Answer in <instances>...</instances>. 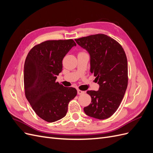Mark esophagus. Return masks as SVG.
Returning a JSON list of instances; mask_svg holds the SVG:
<instances>
[{
  "instance_id": "obj_1",
  "label": "esophagus",
  "mask_w": 153,
  "mask_h": 153,
  "mask_svg": "<svg viewBox=\"0 0 153 153\" xmlns=\"http://www.w3.org/2000/svg\"><path fill=\"white\" fill-rule=\"evenodd\" d=\"M77 92H78V94L80 95V94H84V93H85V91H81V90L78 89V90L77 91Z\"/></svg>"
}]
</instances>
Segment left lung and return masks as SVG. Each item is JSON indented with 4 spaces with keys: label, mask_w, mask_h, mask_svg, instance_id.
I'll return each instance as SVG.
<instances>
[{
    "label": "left lung",
    "mask_w": 153,
    "mask_h": 153,
    "mask_svg": "<svg viewBox=\"0 0 153 153\" xmlns=\"http://www.w3.org/2000/svg\"><path fill=\"white\" fill-rule=\"evenodd\" d=\"M75 40L89 53L90 71L96 77L100 85L98 91H87L91 97V103L84 107V112L96 119H107L116 112L127 89L126 53L117 41L103 34Z\"/></svg>",
    "instance_id": "left-lung-1"
}]
</instances>
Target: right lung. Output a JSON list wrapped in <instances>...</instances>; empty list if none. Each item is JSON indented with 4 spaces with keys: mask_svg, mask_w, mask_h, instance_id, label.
Listing matches in <instances>:
<instances>
[{
    "mask_svg": "<svg viewBox=\"0 0 153 153\" xmlns=\"http://www.w3.org/2000/svg\"><path fill=\"white\" fill-rule=\"evenodd\" d=\"M76 45L71 39L48 40L35 45L27 54L24 71L25 97L35 113L47 122L65 116L69 101L77 94L75 88L56 82L63 58Z\"/></svg>",
    "mask_w": 153,
    "mask_h": 153,
    "instance_id": "obj_1",
    "label": "right lung"
}]
</instances>
